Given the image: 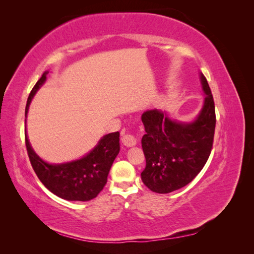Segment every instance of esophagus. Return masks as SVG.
I'll return each instance as SVG.
<instances>
[{"label": "esophagus", "mask_w": 254, "mask_h": 254, "mask_svg": "<svg viewBox=\"0 0 254 254\" xmlns=\"http://www.w3.org/2000/svg\"><path fill=\"white\" fill-rule=\"evenodd\" d=\"M122 143L124 146L132 147L134 145H136V138L131 135V134H126V135L122 137Z\"/></svg>", "instance_id": "34e87169"}]
</instances>
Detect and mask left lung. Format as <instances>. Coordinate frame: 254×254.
I'll use <instances>...</instances> for the list:
<instances>
[{"instance_id": "obj_1", "label": "left lung", "mask_w": 254, "mask_h": 254, "mask_svg": "<svg viewBox=\"0 0 254 254\" xmlns=\"http://www.w3.org/2000/svg\"><path fill=\"white\" fill-rule=\"evenodd\" d=\"M205 99L202 110L190 123L171 120L166 112L153 109L142 115L145 134L142 147L146 167L141 177L156 193H170L190 183L203 169L213 148L216 115L212 91L201 73Z\"/></svg>"}]
</instances>
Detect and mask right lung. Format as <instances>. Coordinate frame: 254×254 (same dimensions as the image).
Here are the masks:
<instances>
[{
    "instance_id": "add662e5",
    "label": "right lung",
    "mask_w": 254,
    "mask_h": 254,
    "mask_svg": "<svg viewBox=\"0 0 254 254\" xmlns=\"http://www.w3.org/2000/svg\"><path fill=\"white\" fill-rule=\"evenodd\" d=\"M48 72L42 74L31 89L25 109L27 116L32 97L46 82ZM120 133H109L102 137L97 146L83 158L71 163L48 164L31 148L27 133L25 143L30 164L44 186L59 197L67 201H90L95 198L107 183L108 174L120 152Z\"/></svg>"
}]
</instances>
